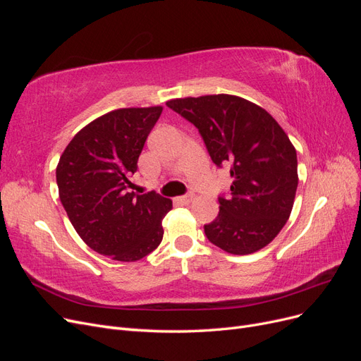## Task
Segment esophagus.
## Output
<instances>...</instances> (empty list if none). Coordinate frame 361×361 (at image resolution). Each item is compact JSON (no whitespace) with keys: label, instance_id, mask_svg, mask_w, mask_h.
Segmentation results:
<instances>
[{"label":"esophagus","instance_id":"34e87169","mask_svg":"<svg viewBox=\"0 0 361 361\" xmlns=\"http://www.w3.org/2000/svg\"><path fill=\"white\" fill-rule=\"evenodd\" d=\"M180 203L183 204H190L192 200H194V195L192 194H188V195H182V197L178 199Z\"/></svg>","mask_w":361,"mask_h":361}]
</instances>
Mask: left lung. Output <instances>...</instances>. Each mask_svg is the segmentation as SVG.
Returning a JSON list of instances; mask_svg holds the SVG:
<instances>
[{"instance_id":"8db88e82","label":"left lung","mask_w":361,"mask_h":361,"mask_svg":"<svg viewBox=\"0 0 361 361\" xmlns=\"http://www.w3.org/2000/svg\"><path fill=\"white\" fill-rule=\"evenodd\" d=\"M199 129L218 167L232 166V195L220 197V214L204 226L209 241L231 255L267 247L290 216L298 187L297 150L264 108L235 94L167 101Z\"/></svg>"}]
</instances>
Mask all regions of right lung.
<instances>
[{
    "label": "right lung",
    "mask_w": 361,
    "mask_h": 361,
    "mask_svg": "<svg viewBox=\"0 0 361 361\" xmlns=\"http://www.w3.org/2000/svg\"><path fill=\"white\" fill-rule=\"evenodd\" d=\"M162 106L118 108L75 134L57 164L61 204L96 253L135 262L162 241V218L173 207L155 192L137 194L130 176Z\"/></svg>",
    "instance_id": "add662e5"
}]
</instances>
